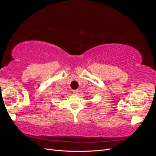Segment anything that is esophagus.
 <instances>
[{"label":"esophagus","instance_id":"esophagus-1","mask_svg":"<svg viewBox=\"0 0 156 156\" xmlns=\"http://www.w3.org/2000/svg\"><path fill=\"white\" fill-rule=\"evenodd\" d=\"M78 92H79L78 90H73V93L74 94H77Z\"/></svg>","mask_w":156,"mask_h":156}]
</instances>
